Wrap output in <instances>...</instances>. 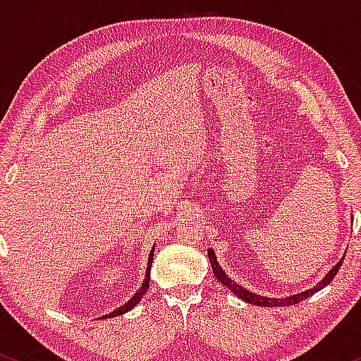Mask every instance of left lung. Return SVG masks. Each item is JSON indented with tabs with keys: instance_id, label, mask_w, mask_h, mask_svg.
I'll use <instances>...</instances> for the list:
<instances>
[{
	"instance_id": "8db88e82",
	"label": "left lung",
	"mask_w": 361,
	"mask_h": 361,
	"mask_svg": "<svg viewBox=\"0 0 361 361\" xmlns=\"http://www.w3.org/2000/svg\"><path fill=\"white\" fill-rule=\"evenodd\" d=\"M207 252H209V259H210V264H212V271H214L215 279L221 281L222 285H226V287L229 288L233 293H235L239 299L247 302V304L261 305V307H285V305L299 304V302L307 299V297H310V295H314V293L319 292L321 288H324L326 285H329L331 281H333L334 275L338 273L339 267H341L343 259H345V258L339 259L338 263L334 264V267L326 273V276H322V280L319 281L316 287L305 290V292H300V293H293V295H290V297H283V299H271V297H263V295H258V293H255V292H250L247 288H244V287H241V285H238L235 281L231 280L229 276L226 275V271H224L221 268V264H219V261H217V258H215V252H214L212 247H210V250Z\"/></svg>"
}]
</instances>
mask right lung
I'll use <instances>...</instances> for the list:
<instances>
[{
    "label": "right lung",
    "mask_w": 361,
    "mask_h": 361,
    "mask_svg": "<svg viewBox=\"0 0 361 361\" xmlns=\"http://www.w3.org/2000/svg\"><path fill=\"white\" fill-rule=\"evenodd\" d=\"M152 258H154V246H152L151 252H149L146 276H144V281H142V285H140V288L137 290V292L134 293V295H132V299H128V300L126 302V304H123V305H120V307H118V309H115L114 312H110V314H105V316H102L103 319H111V317L122 316V314L128 312V310H132V309L135 307V305L139 304L140 299H142V297H144V293H146V292H147V288H149V279H151V264H152Z\"/></svg>",
    "instance_id": "1"
}]
</instances>
